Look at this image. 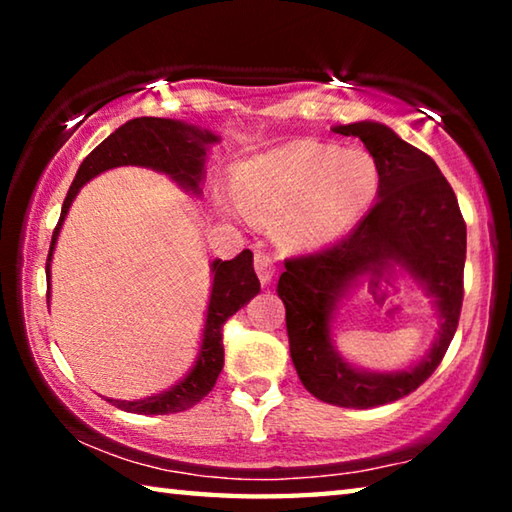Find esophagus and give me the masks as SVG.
I'll use <instances>...</instances> for the list:
<instances>
[{"instance_id": "1", "label": "esophagus", "mask_w": 512, "mask_h": 512, "mask_svg": "<svg viewBox=\"0 0 512 512\" xmlns=\"http://www.w3.org/2000/svg\"><path fill=\"white\" fill-rule=\"evenodd\" d=\"M255 273H257L259 282H262V284L271 282L273 275H275V262H273V257L262 253V250H257V253H255Z\"/></svg>"}]
</instances>
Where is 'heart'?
<instances>
[{"label": "heart", "instance_id": "b5f03b06", "mask_svg": "<svg viewBox=\"0 0 512 512\" xmlns=\"http://www.w3.org/2000/svg\"><path fill=\"white\" fill-rule=\"evenodd\" d=\"M381 171L366 149L296 142L268 151L235 171L241 205L259 216H277V239L289 246H320L357 225L375 205ZM235 216L237 203H225Z\"/></svg>", "mask_w": 512, "mask_h": 512}]
</instances>
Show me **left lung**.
<instances>
[{
  "label": "left lung",
  "mask_w": 512,
  "mask_h": 512,
  "mask_svg": "<svg viewBox=\"0 0 512 512\" xmlns=\"http://www.w3.org/2000/svg\"><path fill=\"white\" fill-rule=\"evenodd\" d=\"M334 133L359 137L375 155L381 171L377 203L341 241L287 259L277 296L287 307L291 359L307 391L334 406L372 409L413 393L443 361L461 318L467 232L452 185L427 153L377 121L334 126ZM395 267L434 298L439 336L428 357L409 371H359L331 343L335 302L363 276Z\"/></svg>",
  "instance_id": "8db88e82"
}]
</instances>
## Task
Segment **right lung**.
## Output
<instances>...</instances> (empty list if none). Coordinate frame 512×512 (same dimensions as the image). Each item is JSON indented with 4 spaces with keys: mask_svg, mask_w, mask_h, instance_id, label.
<instances>
[{
    "mask_svg": "<svg viewBox=\"0 0 512 512\" xmlns=\"http://www.w3.org/2000/svg\"><path fill=\"white\" fill-rule=\"evenodd\" d=\"M219 142V137L210 131L189 126L185 121L160 119V117H137L119 126L115 133L108 135L88 158L81 162L79 171L69 192L65 196L60 219L51 237V248L47 257V273L51 268V255H54L58 232L72 207V201L79 189L99 173L135 164V167H149L155 171L167 173L187 192H201V180L205 176V158L207 146ZM212 293L210 305H207V318L203 329V343L198 350L194 368L171 386L169 391L144 397L135 402L110 400L121 411L142 413V415H167L192 409L203 397L212 391L216 377L223 368V325L232 314L246 305L250 298L259 293V280L253 268V253L244 250L230 262L216 259L212 262ZM51 284L47 280V298Z\"/></svg>",
    "mask_w": 512,
    "mask_h": 512,
    "instance_id": "right-lung-1",
    "label": "right lung"
}]
</instances>
